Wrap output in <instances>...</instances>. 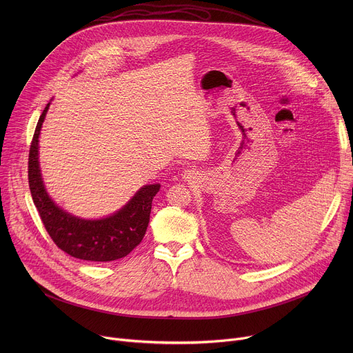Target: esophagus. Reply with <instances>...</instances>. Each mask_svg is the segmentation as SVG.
<instances>
[{"label": "esophagus", "mask_w": 353, "mask_h": 353, "mask_svg": "<svg viewBox=\"0 0 353 353\" xmlns=\"http://www.w3.org/2000/svg\"><path fill=\"white\" fill-rule=\"evenodd\" d=\"M196 172L194 170V169H187V170H184V173H183V179H185V180H192V179H195L196 177Z\"/></svg>", "instance_id": "esophagus-1"}]
</instances>
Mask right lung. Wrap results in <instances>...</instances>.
<instances>
[{
  "label": "right lung",
  "instance_id": "obj_1",
  "mask_svg": "<svg viewBox=\"0 0 353 353\" xmlns=\"http://www.w3.org/2000/svg\"><path fill=\"white\" fill-rule=\"evenodd\" d=\"M50 103L37 121L29 150V188L41 222L57 247L75 259L97 263L123 259L145 236L161 184L141 187L123 208L106 218L83 219L59 207L44 187L39 165V137Z\"/></svg>",
  "mask_w": 353,
  "mask_h": 353
}]
</instances>
